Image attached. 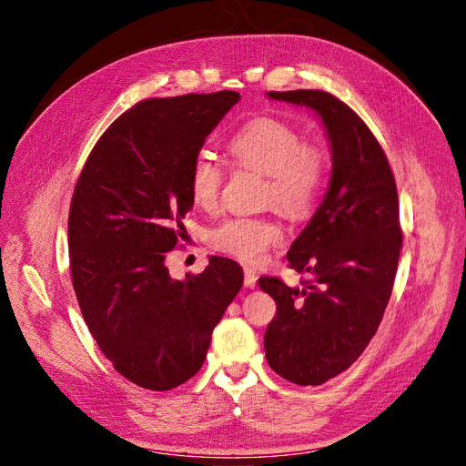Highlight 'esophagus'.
Here are the masks:
<instances>
[{"label": "esophagus", "instance_id": "esophagus-1", "mask_svg": "<svg viewBox=\"0 0 466 466\" xmlns=\"http://www.w3.org/2000/svg\"><path fill=\"white\" fill-rule=\"evenodd\" d=\"M245 286L255 288L257 286V272L252 268H245Z\"/></svg>", "mask_w": 466, "mask_h": 466}]
</instances>
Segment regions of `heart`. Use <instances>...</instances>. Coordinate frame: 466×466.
<instances>
[{
  "label": "heart",
  "mask_w": 466,
  "mask_h": 466,
  "mask_svg": "<svg viewBox=\"0 0 466 466\" xmlns=\"http://www.w3.org/2000/svg\"><path fill=\"white\" fill-rule=\"evenodd\" d=\"M228 151L238 167L266 175V204L278 206L295 219L311 214L327 180V153L320 146L303 142V136L284 120L258 116L229 137ZM221 187L223 168L200 153L188 173L192 202L202 209H214ZM281 238L284 229L272 216L228 218L208 233L211 248L248 264L260 262Z\"/></svg>",
  "instance_id": "obj_1"
}]
</instances>
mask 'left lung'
I'll return each mask as SVG.
<instances>
[{"mask_svg": "<svg viewBox=\"0 0 466 466\" xmlns=\"http://www.w3.org/2000/svg\"><path fill=\"white\" fill-rule=\"evenodd\" d=\"M268 96L313 108L330 139L329 190L288 252L301 288L258 279L276 301L264 334L270 368L295 385H322L361 356L390 299L402 245L397 182L368 124L340 98L319 89Z\"/></svg>", "mask_w": 466, "mask_h": 466, "instance_id": "obj_1", "label": "left lung"}]
</instances>
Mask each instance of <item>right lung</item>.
Instances as JSON below:
<instances>
[{"mask_svg":"<svg viewBox=\"0 0 466 466\" xmlns=\"http://www.w3.org/2000/svg\"><path fill=\"white\" fill-rule=\"evenodd\" d=\"M237 101L218 91L136 103L98 137L74 188L67 243L81 315L115 370L149 390L198 373L243 286L231 258L211 257L182 281L165 266L194 206L192 161Z\"/></svg>","mask_w":466,"mask_h":466,"instance_id":"add662e5","label":"right lung"}]
</instances>
